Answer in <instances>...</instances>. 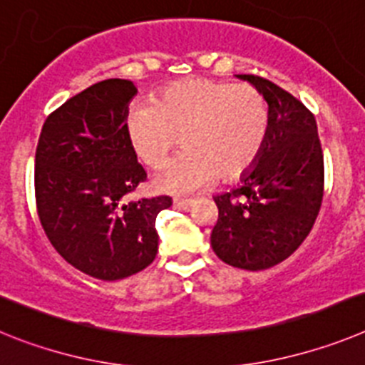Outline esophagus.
<instances>
[{
    "label": "esophagus",
    "instance_id": "esophagus-1",
    "mask_svg": "<svg viewBox=\"0 0 365 365\" xmlns=\"http://www.w3.org/2000/svg\"><path fill=\"white\" fill-rule=\"evenodd\" d=\"M195 204V200L192 198H174V205L180 209H191V205Z\"/></svg>",
    "mask_w": 365,
    "mask_h": 365
}]
</instances>
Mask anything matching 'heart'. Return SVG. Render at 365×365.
<instances>
[{"label":"heart","mask_w":365,"mask_h":365,"mask_svg":"<svg viewBox=\"0 0 365 365\" xmlns=\"http://www.w3.org/2000/svg\"><path fill=\"white\" fill-rule=\"evenodd\" d=\"M126 132L148 167H160L182 135L185 150L154 183L165 192H192L217 176L231 182L252 169L268 134V108L250 84L185 78L165 88L152 104H135Z\"/></svg>","instance_id":"obj_1"}]
</instances>
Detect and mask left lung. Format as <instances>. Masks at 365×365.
<instances>
[{"instance_id": "8db88e82", "label": "left lung", "mask_w": 365, "mask_h": 365, "mask_svg": "<svg viewBox=\"0 0 365 365\" xmlns=\"http://www.w3.org/2000/svg\"><path fill=\"white\" fill-rule=\"evenodd\" d=\"M268 104V134L255 165L237 189L215 196L218 220L211 246L242 270L279 264L307 239L323 200V150L309 108L274 82L239 75Z\"/></svg>"}]
</instances>
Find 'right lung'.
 I'll list each match as a JSON object with an SVG mask.
<instances>
[{"label":"right lung","instance_id":"1","mask_svg":"<svg viewBox=\"0 0 365 365\" xmlns=\"http://www.w3.org/2000/svg\"><path fill=\"white\" fill-rule=\"evenodd\" d=\"M138 93L125 78L86 88L49 113L34 160L36 211L53 248L103 281L145 270L158 253L156 217L169 196L123 198L147 180L126 132Z\"/></svg>","mask_w":365,"mask_h":365}]
</instances>
